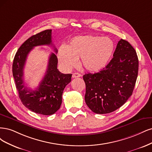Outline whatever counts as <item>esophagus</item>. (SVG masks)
Instances as JSON below:
<instances>
[{
	"mask_svg": "<svg viewBox=\"0 0 152 152\" xmlns=\"http://www.w3.org/2000/svg\"><path fill=\"white\" fill-rule=\"evenodd\" d=\"M80 76H81V75L79 74V73H77V72L73 73L72 76V77L73 78H75V77H80Z\"/></svg>",
	"mask_w": 152,
	"mask_h": 152,
	"instance_id": "esophagus-1",
	"label": "esophagus"
}]
</instances>
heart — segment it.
Returning <instances> with one entry per match:
<instances>
[{
	"label": "heart",
	"instance_id": "obj_1",
	"mask_svg": "<svg viewBox=\"0 0 152 152\" xmlns=\"http://www.w3.org/2000/svg\"><path fill=\"white\" fill-rule=\"evenodd\" d=\"M114 45L107 37L83 36L75 37L67 46L61 47L58 52L62 66L69 69L76 65L81 58V64L85 69L95 72L103 69L109 62Z\"/></svg>",
	"mask_w": 152,
	"mask_h": 152
}]
</instances>
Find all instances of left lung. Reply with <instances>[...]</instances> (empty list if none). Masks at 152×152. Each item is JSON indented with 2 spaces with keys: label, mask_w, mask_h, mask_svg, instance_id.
Masks as SVG:
<instances>
[{
  "label": "left lung",
  "mask_w": 152,
  "mask_h": 152,
  "mask_svg": "<svg viewBox=\"0 0 152 152\" xmlns=\"http://www.w3.org/2000/svg\"><path fill=\"white\" fill-rule=\"evenodd\" d=\"M138 66L134 48L128 41L121 39L113 58L104 69L83 76L88 107L99 114L110 113L120 108L133 94Z\"/></svg>",
  "instance_id": "left-lung-1"
}]
</instances>
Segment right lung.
I'll list each match as a JSON object with an SVG mask.
<instances>
[{
  "label": "right lung",
  "instance_id": "right-lung-1",
  "mask_svg": "<svg viewBox=\"0 0 152 152\" xmlns=\"http://www.w3.org/2000/svg\"><path fill=\"white\" fill-rule=\"evenodd\" d=\"M52 30H47L33 35L19 48L14 58L12 75L19 97L23 104L37 114L49 115L60 109L64 89L71 81V74H62L57 69L58 59L52 53L48 58L46 73L35 90L24 84L23 70L28 53L40 45H52ZM54 51L57 50L54 47Z\"/></svg>",
  "mask_w": 152,
  "mask_h": 152
}]
</instances>
